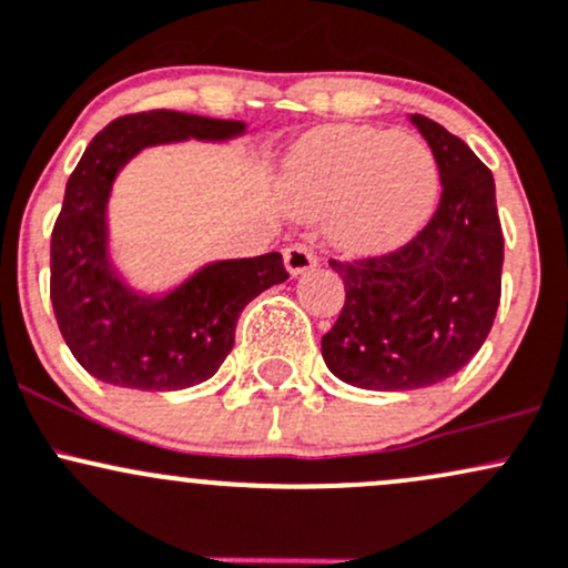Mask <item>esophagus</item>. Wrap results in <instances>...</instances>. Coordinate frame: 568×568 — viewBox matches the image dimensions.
Masks as SVG:
<instances>
[{
    "label": "esophagus",
    "mask_w": 568,
    "mask_h": 568,
    "mask_svg": "<svg viewBox=\"0 0 568 568\" xmlns=\"http://www.w3.org/2000/svg\"><path fill=\"white\" fill-rule=\"evenodd\" d=\"M284 265L286 271L292 273V276H301V273L311 271V267H316V254L311 246L305 244H295V246H286L284 250Z\"/></svg>",
    "instance_id": "obj_1"
}]
</instances>
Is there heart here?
I'll use <instances>...</instances> for the list:
<instances>
[{"instance_id":"1","label":"heart","mask_w":568,"mask_h":568,"mask_svg":"<svg viewBox=\"0 0 568 568\" xmlns=\"http://www.w3.org/2000/svg\"><path fill=\"white\" fill-rule=\"evenodd\" d=\"M284 187L297 212H327V239L346 254L397 250L439 199L432 146L410 131L324 125L292 146Z\"/></svg>"}]
</instances>
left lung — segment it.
Masks as SVG:
<instances>
[{"instance_id":"1","label":"left lung","mask_w":568,"mask_h":568,"mask_svg":"<svg viewBox=\"0 0 568 568\" xmlns=\"http://www.w3.org/2000/svg\"><path fill=\"white\" fill-rule=\"evenodd\" d=\"M439 165L437 212L403 250L337 263L346 303L322 356L329 373L373 392L450 378L480 352L501 297L505 235L488 165L424 114H410Z\"/></svg>"}]
</instances>
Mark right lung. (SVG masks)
I'll list each match as a JSON object with an SVG mask.
<instances>
[{"label":"right lung","instance_id":"add662e5","mask_svg":"<svg viewBox=\"0 0 568 568\" xmlns=\"http://www.w3.org/2000/svg\"><path fill=\"white\" fill-rule=\"evenodd\" d=\"M244 131L241 120L152 110L118 118L82 152L50 239V301L69 352L93 378L139 392L203 384L231 354L246 303L290 278L271 252L214 260L174 290L142 295L112 265L106 206L123 165L146 146L227 142Z\"/></svg>","mask_w":568,"mask_h":568}]
</instances>
